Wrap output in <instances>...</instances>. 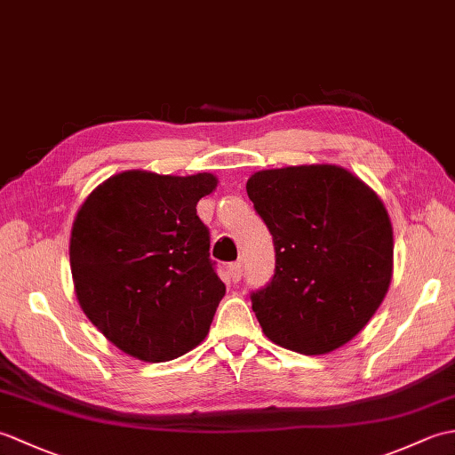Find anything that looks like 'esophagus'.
Listing matches in <instances>:
<instances>
[{
  "instance_id": "34e87169",
  "label": "esophagus",
  "mask_w": 455,
  "mask_h": 455,
  "mask_svg": "<svg viewBox=\"0 0 455 455\" xmlns=\"http://www.w3.org/2000/svg\"><path fill=\"white\" fill-rule=\"evenodd\" d=\"M228 272H230V279H233L235 283H238L240 279H243L244 267H243V264H240V262H235V264H230V266H228Z\"/></svg>"
}]
</instances>
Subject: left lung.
<instances>
[{
    "label": "left lung",
    "mask_w": 455,
    "mask_h": 455,
    "mask_svg": "<svg viewBox=\"0 0 455 455\" xmlns=\"http://www.w3.org/2000/svg\"><path fill=\"white\" fill-rule=\"evenodd\" d=\"M246 191L275 248L272 282L250 295L264 334L305 355L350 342L391 283L393 228L383 201L332 164L256 172Z\"/></svg>",
    "instance_id": "left-lung-1"
}]
</instances>
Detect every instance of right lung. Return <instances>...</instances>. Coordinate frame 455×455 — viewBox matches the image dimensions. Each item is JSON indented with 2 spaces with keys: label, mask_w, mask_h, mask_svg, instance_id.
I'll return each mask as SVG.
<instances>
[{
  "label": "right lung",
  "mask_w": 455,
  "mask_h": 455,
  "mask_svg": "<svg viewBox=\"0 0 455 455\" xmlns=\"http://www.w3.org/2000/svg\"><path fill=\"white\" fill-rule=\"evenodd\" d=\"M212 173L129 170L84 201L70 238L82 311L109 342L142 362H168L199 346L227 287L209 258L197 201Z\"/></svg>",
  "instance_id": "obj_1"
}]
</instances>
